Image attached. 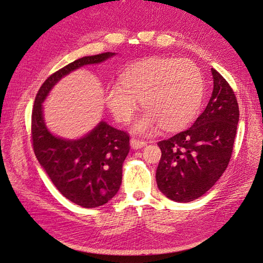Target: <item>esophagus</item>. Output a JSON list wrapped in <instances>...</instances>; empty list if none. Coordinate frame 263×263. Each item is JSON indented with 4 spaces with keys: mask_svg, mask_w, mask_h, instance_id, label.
<instances>
[{
    "mask_svg": "<svg viewBox=\"0 0 263 263\" xmlns=\"http://www.w3.org/2000/svg\"><path fill=\"white\" fill-rule=\"evenodd\" d=\"M130 144L133 149H140L147 146V142L140 140V139H137V138H132L130 140Z\"/></svg>",
    "mask_w": 263,
    "mask_h": 263,
    "instance_id": "34e87169",
    "label": "esophagus"
}]
</instances>
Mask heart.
<instances>
[{"instance_id": "heart-1", "label": "heart", "mask_w": 263, "mask_h": 263, "mask_svg": "<svg viewBox=\"0 0 263 263\" xmlns=\"http://www.w3.org/2000/svg\"><path fill=\"white\" fill-rule=\"evenodd\" d=\"M120 86L105 92V104L114 119L127 123L138 100L146 110L133 123V131L148 133L158 126L166 132L186 127L197 116L203 96L198 66L185 59L154 57L126 68Z\"/></svg>"}]
</instances>
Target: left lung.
Returning <instances> with one entry per match:
<instances>
[{
	"label": "left lung",
	"mask_w": 263,
	"mask_h": 263,
	"mask_svg": "<svg viewBox=\"0 0 263 263\" xmlns=\"http://www.w3.org/2000/svg\"><path fill=\"white\" fill-rule=\"evenodd\" d=\"M214 89L208 105L193 125L158 142L161 158L156 181L161 193L176 202H190L215 185L230 163L238 104L233 89L211 69Z\"/></svg>",
	"instance_id": "1"
}]
</instances>
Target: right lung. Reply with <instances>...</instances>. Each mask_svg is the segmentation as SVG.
I'll return each instance as SVG.
<instances>
[{
	"instance_id": "obj_1",
	"label": "right lung",
	"mask_w": 263,
	"mask_h": 263,
	"mask_svg": "<svg viewBox=\"0 0 263 263\" xmlns=\"http://www.w3.org/2000/svg\"><path fill=\"white\" fill-rule=\"evenodd\" d=\"M114 55L107 52L85 57L64 66L47 78L33 103L31 137L39 164L59 191L83 208H96L115 197L122 184L123 163L130 152V138L104 121L79 139L57 137L46 126L43 103L53 87L72 71L102 63Z\"/></svg>"
}]
</instances>
